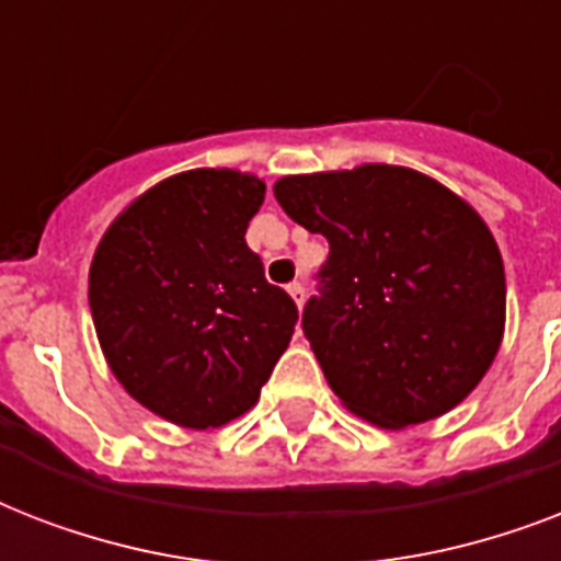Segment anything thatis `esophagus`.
Instances as JSON below:
<instances>
[{
  "label": "esophagus",
  "instance_id": "1",
  "mask_svg": "<svg viewBox=\"0 0 561 561\" xmlns=\"http://www.w3.org/2000/svg\"><path fill=\"white\" fill-rule=\"evenodd\" d=\"M288 294L294 297V302H297V306H302V299H306V285H302V282H290Z\"/></svg>",
  "mask_w": 561,
  "mask_h": 561
}]
</instances>
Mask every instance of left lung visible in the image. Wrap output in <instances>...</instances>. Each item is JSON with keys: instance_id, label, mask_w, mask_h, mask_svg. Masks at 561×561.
<instances>
[{"instance_id": "8db88e82", "label": "left lung", "mask_w": 561, "mask_h": 561, "mask_svg": "<svg viewBox=\"0 0 561 561\" xmlns=\"http://www.w3.org/2000/svg\"><path fill=\"white\" fill-rule=\"evenodd\" d=\"M273 194L329 241L302 332L334 396L392 431L457 408L492 367L506 320L504 262L478 211L378 162L282 178Z\"/></svg>"}]
</instances>
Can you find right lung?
Masks as SVG:
<instances>
[{"instance_id": "1", "label": "right lung", "mask_w": 561, "mask_h": 561, "mask_svg": "<svg viewBox=\"0 0 561 561\" xmlns=\"http://www.w3.org/2000/svg\"><path fill=\"white\" fill-rule=\"evenodd\" d=\"M262 203L253 174L186 171L136 197L92 255V323L110 369L180 427L247 413L288 350L297 306L244 241Z\"/></svg>"}]
</instances>
